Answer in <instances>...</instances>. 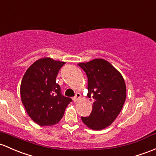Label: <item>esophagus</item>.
Masks as SVG:
<instances>
[{
  "mask_svg": "<svg viewBox=\"0 0 156 156\" xmlns=\"http://www.w3.org/2000/svg\"><path fill=\"white\" fill-rule=\"evenodd\" d=\"M80 99H81V94L78 92V93L75 94V96L73 98V101L77 102L78 100H80Z\"/></svg>",
  "mask_w": 156,
  "mask_h": 156,
  "instance_id": "obj_1",
  "label": "esophagus"
}]
</instances>
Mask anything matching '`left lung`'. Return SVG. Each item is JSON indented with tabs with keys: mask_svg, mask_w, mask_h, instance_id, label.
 I'll use <instances>...</instances> for the list:
<instances>
[{
	"mask_svg": "<svg viewBox=\"0 0 156 156\" xmlns=\"http://www.w3.org/2000/svg\"><path fill=\"white\" fill-rule=\"evenodd\" d=\"M78 66L88 78L87 96L93 101L90 116L81 117L83 124L93 130L110 125L121 112L126 100V84L121 73L106 60L94 59Z\"/></svg>",
	"mask_w": 156,
	"mask_h": 156,
	"instance_id": "1",
	"label": "left lung"
}]
</instances>
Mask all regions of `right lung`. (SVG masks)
<instances>
[{
  "instance_id": "1",
  "label": "right lung",
  "mask_w": 156,
  "mask_h": 156,
  "mask_svg": "<svg viewBox=\"0 0 156 156\" xmlns=\"http://www.w3.org/2000/svg\"><path fill=\"white\" fill-rule=\"evenodd\" d=\"M65 64L50 58H43L32 64L20 83L22 103L29 116L40 126H52L64 116L72 99L61 92L56 77Z\"/></svg>"
}]
</instances>
